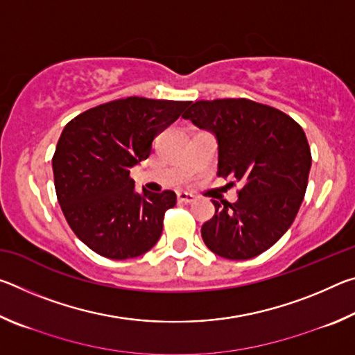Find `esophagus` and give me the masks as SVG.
<instances>
[{"label":"esophagus","mask_w":355,"mask_h":355,"mask_svg":"<svg viewBox=\"0 0 355 355\" xmlns=\"http://www.w3.org/2000/svg\"><path fill=\"white\" fill-rule=\"evenodd\" d=\"M177 197H178V202H182V203H191L196 200V196H192V194H189V192H184V191H180Z\"/></svg>","instance_id":"34e87169"}]
</instances>
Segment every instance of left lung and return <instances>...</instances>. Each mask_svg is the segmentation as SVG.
Wrapping results in <instances>:
<instances>
[{
    "label": "left lung",
    "instance_id": "8db88e82",
    "mask_svg": "<svg viewBox=\"0 0 355 355\" xmlns=\"http://www.w3.org/2000/svg\"><path fill=\"white\" fill-rule=\"evenodd\" d=\"M183 119L218 142V175L243 186L235 203L213 200L202 225L207 248L249 260L285 235L304 200L311 153L304 130L275 107L245 98L191 103Z\"/></svg>",
    "mask_w": 355,
    "mask_h": 355
}]
</instances>
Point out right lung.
<instances>
[{
	"label": "right lung",
	"instance_id": "1",
	"mask_svg": "<svg viewBox=\"0 0 355 355\" xmlns=\"http://www.w3.org/2000/svg\"><path fill=\"white\" fill-rule=\"evenodd\" d=\"M191 101L128 97L76 116L59 137L53 173L58 202L75 235L111 260L146 254L163 233L173 191L139 192L130 171Z\"/></svg>",
	"mask_w": 355,
	"mask_h": 355
}]
</instances>
